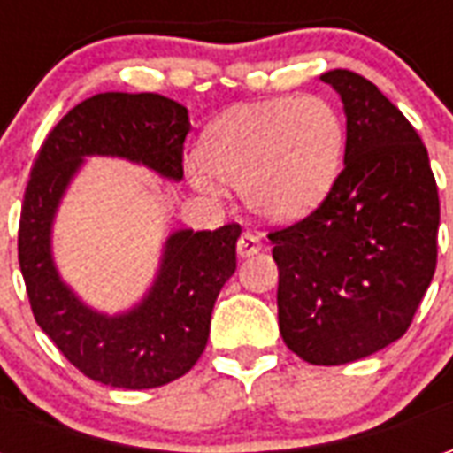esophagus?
<instances>
[{
    "label": "esophagus",
    "mask_w": 453,
    "mask_h": 453,
    "mask_svg": "<svg viewBox=\"0 0 453 453\" xmlns=\"http://www.w3.org/2000/svg\"><path fill=\"white\" fill-rule=\"evenodd\" d=\"M259 250H262V242H259V237L250 235V233H245V235L237 240V255L242 257V259H245V257L257 255Z\"/></svg>",
    "instance_id": "esophagus-1"
}]
</instances>
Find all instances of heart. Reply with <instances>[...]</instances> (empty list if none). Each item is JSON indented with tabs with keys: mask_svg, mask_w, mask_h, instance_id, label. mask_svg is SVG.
Masks as SVG:
<instances>
[{
	"mask_svg": "<svg viewBox=\"0 0 453 453\" xmlns=\"http://www.w3.org/2000/svg\"><path fill=\"white\" fill-rule=\"evenodd\" d=\"M344 123L320 96H281L247 104L211 123L187 165L191 184L220 194L242 188L257 216L288 223L311 213L333 191L344 159Z\"/></svg>",
	"mask_w": 453,
	"mask_h": 453,
	"instance_id": "heart-1",
	"label": "heart"
}]
</instances>
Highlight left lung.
Here are the masks:
<instances>
[{
	"mask_svg": "<svg viewBox=\"0 0 453 453\" xmlns=\"http://www.w3.org/2000/svg\"><path fill=\"white\" fill-rule=\"evenodd\" d=\"M347 116L344 169L320 206L274 230L279 330L308 364L337 366L400 340L437 269L439 194L427 148L376 84L320 74Z\"/></svg>",
	"mask_w": 453,
	"mask_h": 453,
	"instance_id": "obj_1",
	"label": "left lung"
}]
</instances>
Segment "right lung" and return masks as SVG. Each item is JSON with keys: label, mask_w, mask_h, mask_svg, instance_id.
Instances as JSON below:
<instances>
[{"label": "right lung", "mask_w": 453, "mask_h": 453, "mask_svg": "<svg viewBox=\"0 0 453 453\" xmlns=\"http://www.w3.org/2000/svg\"><path fill=\"white\" fill-rule=\"evenodd\" d=\"M188 111L162 94H96L55 126L31 169L19 223V265L35 323L84 376L113 388H157L203 354L220 288L235 274L242 227L174 230L138 303L109 315L65 284L53 259V223L87 157H120L181 181Z\"/></svg>", "instance_id": "add662e5"}]
</instances>
